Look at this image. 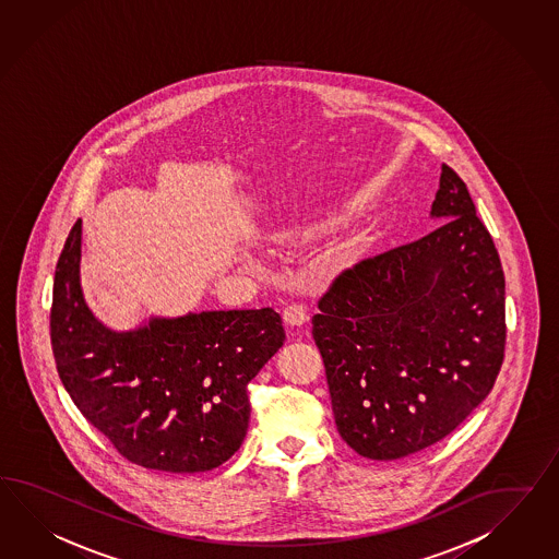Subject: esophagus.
<instances>
[{
  "mask_svg": "<svg viewBox=\"0 0 559 559\" xmlns=\"http://www.w3.org/2000/svg\"><path fill=\"white\" fill-rule=\"evenodd\" d=\"M283 317H285V321L288 325L300 328V325L307 323L309 313H307V307H305L302 302H288L285 307V311H283Z\"/></svg>",
  "mask_w": 559,
  "mask_h": 559,
  "instance_id": "34e87169",
  "label": "esophagus"
}]
</instances>
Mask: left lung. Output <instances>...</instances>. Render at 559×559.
<instances>
[{
    "label": "left lung",
    "instance_id": "1",
    "mask_svg": "<svg viewBox=\"0 0 559 559\" xmlns=\"http://www.w3.org/2000/svg\"><path fill=\"white\" fill-rule=\"evenodd\" d=\"M432 216L442 224L420 240L337 274L313 317L337 430L373 461L449 436L503 366V266L447 164Z\"/></svg>",
    "mask_w": 559,
    "mask_h": 559
}]
</instances>
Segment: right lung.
<instances>
[{
	"label": "right lung",
	"mask_w": 559,
	"mask_h": 559,
	"mask_svg": "<svg viewBox=\"0 0 559 559\" xmlns=\"http://www.w3.org/2000/svg\"><path fill=\"white\" fill-rule=\"evenodd\" d=\"M81 236L76 219L50 309L56 369L72 402L131 463L167 473L226 463L248 428V381L285 341L281 314L207 311L115 333L82 299Z\"/></svg>",
	"instance_id": "1"
}]
</instances>
